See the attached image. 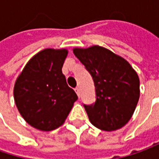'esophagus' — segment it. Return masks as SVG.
<instances>
[{
    "label": "esophagus",
    "instance_id": "34e87169",
    "mask_svg": "<svg viewBox=\"0 0 159 159\" xmlns=\"http://www.w3.org/2000/svg\"><path fill=\"white\" fill-rule=\"evenodd\" d=\"M75 91L76 94L78 95V97H80V89H79V88H78V87H76V88L75 89Z\"/></svg>",
    "mask_w": 159,
    "mask_h": 159
}]
</instances>
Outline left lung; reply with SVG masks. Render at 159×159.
I'll use <instances>...</instances> for the list:
<instances>
[{"mask_svg":"<svg viewBox=\"0 0 159 159\" xmlns=\"http://www.w3.org/2000/svg\"><path fill=\"white\" fill-rule=\"evenodd\" d=\"M75 57L93 76L96 101L86 106L89 120L107 132L125 126L140 98V79L127 60L99 45L74 48Z\"/></svg>","mask_w":159,"mask_h":159,"instance_id":"1","label":"left lung"}]
</instances>
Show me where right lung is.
I'll list each match as a JSON object with an SVG mask.
<instances>
[{
  "instance_id": "1",
  "label": "right lung",
  "mask_w": 159,
  "mask_h": 159,
  "mask_svg": "<svg viewBox=\"0 0 159 159\" xmlns=\"http://www.w3.org/2000/svg\"><path fill=\"white\" fill-rule=\"evenodd\" d=\"M66 49H44L26 63L14 85V100L25 122L40 131L61 126L71 111L76 93L67 85L62 66Z\"/></svg>"
}]
</instances>
